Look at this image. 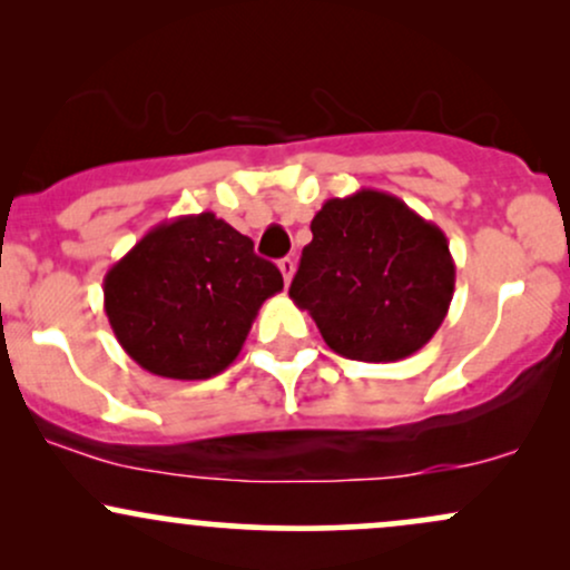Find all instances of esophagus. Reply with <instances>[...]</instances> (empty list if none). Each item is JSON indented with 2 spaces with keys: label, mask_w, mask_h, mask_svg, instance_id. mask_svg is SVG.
<instances>
[{
  "label": "esophagus",
  "mask_w": 570,
  "mask_h": 570,
  "mask_svg": "<svg viewBox=\"0 0 570 570\" xmlns=\"http://www.w3.org/2000/svg\"><path fill=\"white\" fill-rule=\"evenodd\" d=\"M294 267H297V263H294V257H284L278 263V271H281V276H284V281H286V286H289V281H292V276H294Z\"/></svg>",
  "instance_id": "obj_1"
}]
</instances>
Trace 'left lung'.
<instances>
[{"mask_svg":"<svg viewBox=\"0 0 570 570\" xmlns=\"http://www.w3.org/2000/svg\"><path fill=\"white\" fill-rule=\"evenodd\" d=\"M289 297L332 351L399 362L434 337L455 289V263L434 222L396 195L330 198L311 222Z\"/></svg>","mask_w":570,"mask_h":570,"instance_id":"1","label":"left lung"}]
</instances>
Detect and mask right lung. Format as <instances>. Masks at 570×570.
I'll list each match as a JSON object with an SVG mask.
<instances>
[{"label":"right lung","mask_w":570,"mask_h":570,"mask_svg":"<svg viewBox=\"0 0 570 570\" xmlns=\"http://www.w3.org/2000/svg\"><path fill=\"white\" fill-rule=\"evenodd\" d=\"M278 267L217 214L160 222L104 276V311L139 367L174 381L219 375L244 348Z\"/></svg>","instance_id":"obj_1"}]
</instances>
